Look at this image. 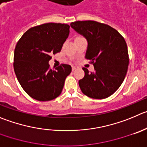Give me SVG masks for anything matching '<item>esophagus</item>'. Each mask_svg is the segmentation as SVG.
<instances>
[{
  "label": "esophagus",
  "mask_w": 147,
  "mask_h": 147,
  "mask_svg": "<svg viewBox=\"0 0 147 147\" xmlns=\"http://www.w3.org/2000/svg\"><path fill=\"white\" fill-rule=\"evenodd\" d=\"M76 68H77V67H75V66H72V71L75 70V69H76Z\"/></svg>",
  "instance_id": "obj_1"
}]
</instances>
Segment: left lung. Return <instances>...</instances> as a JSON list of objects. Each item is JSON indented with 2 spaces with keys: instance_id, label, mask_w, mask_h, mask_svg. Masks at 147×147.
Masks as SVG:
<instances>
[{
  "instance_id": "8db88e82",
  "label": "left lung",
  "mask_w": 147,
  "mask_h": 147,
  "mask_svg": "<svg viewBox=\"0 0 147 147\" xmlns=\"http://www.w3.org/2000/svg\"><path fill=\"white\" fill-rule=\"evenodd\" d=\"M71 27L88 42L86 59L90 60L95 72L83 67L85 76L79 80L82 92L96 99L107 98L123 83L129 64L125 40L115 29L96 21H77Z\"/></svg>"
}]
</instances>
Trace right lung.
I'll return each mask as SVG.
<instances>
[{"label": "right lung", "instance_id": "right-lung-1", "mask_svg": "<svg viewBox=\"0 0 147 147\" xmlns=\"http://www.w3.org/2000/svg\"><path fill=\"white\" fill-rule=\"evenodd\" d=\"M69 34V25L46 23L29 29L16 43L13 69L18 81L30 97L51 101L61 94L72 72L68 64L49 69L51 55L61 51Z\"/></svg>", "mask_w": 147, "mask_h": 147}]
</instances>
